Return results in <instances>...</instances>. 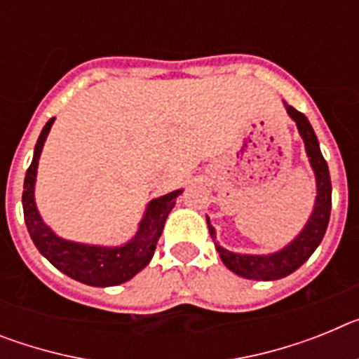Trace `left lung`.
I'll use <instances>...</instances> for the list:
<instances>
[{
    "instance_id": "1",
    "label": "left lung",
    "mask_w": 359,
    "mask_h": 359,
    "mask_svg": "<svg viewBox=\"0 0 359 359\" xmlns=\"http://www.w3.org/2000/svg\"><path fill=\"white\" fill-rule=\"evenodd\" d=\"M286 109L291 118L297 122L298 133L302 135L304 144H306L307 156H309L311 167L316 174V185H318V196H316V205L313 215L307 221L306 228L302 233L290 244L282 252L273 253V255H239V253H231L228 250L217 246V252L223 259L228 269L233 273L241 275L244 278H253V280H277V278L287 277L298 269L304 262L313 255L318 244L322 243L325 230H327L329 217H331V176H329V167L325 158L322 156L316 135L311 128L309 120L306 118L304 113L294 109L293 106L286 104ZM208 223V231H210L212 239L215 237V230Z\"/></svg>"
}]
</instances>
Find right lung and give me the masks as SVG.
<instances>
[{"label":"right lung","mask_w":359,"mask_h":359,"mask_svg":"<svg viewBox=\"0 0 359 359\" xmlns=\"http://www.w3.org/2000/svg\"><path fill=\"white\" fill-rule=\"evenodd\" d=\"M55 118H50L43 128L37 140L34 160L25 176L23 192V214L28 233L36 244V248L43 253L59 271L66 273L75 280L88 286H116L135 277L140 269L149 264L154 255L158 239L163 231L167 215L172 210L174 199L182 194V190H174L170 194L161 196L149 203L145 217L142 219L140 230L131 243L120 248H100V246H86V244L69 243L57 237L46 224L41 221L34 201V183H36L37 163L44 140L48 136L50 128Z\"/></svg>","instance_id":"obj_1"}]
</instances>
